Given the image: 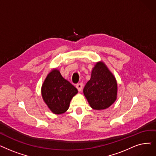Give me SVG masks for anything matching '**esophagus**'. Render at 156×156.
<instances>
[{
    "label": "esophagus",
    "instance_id": "obj_1",
    "mask_svg": "<svg viewBox=\"0 0 156 156\" xmlns=\"http://www.w3.org/2000/svg\"><path fill=\"white\" fill-rule=\"evenodd\" d=\"M76 87L77 88V89L78 90V91H81L82 90V88H83V83H79L76 84Z\"/></svg>",
    "mask_w": 156,
    "mask_h": 156
}]
</instances>
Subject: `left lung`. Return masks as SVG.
Returning a JSON list of instances; mask_svg holds the SVG:
<instances>
[{
	"label": "left lung",
	"mask_w": 156,
	"mask_h": 156,
	"mask_svg": "<svg viewBox=\"0 0 156 156\" xmlns=\"http://www.w3.org/2000/svg\"><path fill=\"white\" fill-rule=\"evenodd\" d=\"M83 94L94 110L106 109L116 100L117 81L103 62H98L93 68L90 80L83 89Z\"/></svg>",
	"instance_id": "obj_1"
}]
</instances>
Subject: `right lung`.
<instances>
[{
    "label": "right lung",
    "instance_id": "1",
    "mask_svg": "<svg viewBox=\"0 0 156 156\" xmlns=\"http://www.w3.org/2000/svg\"><path fill=\"white\" fill-rule=\"evenodd\" d=\"M77 93L76 88L65 80L57 69L53 70L48 74L41 89L43 100L55 114L66 112L71 99Z\"/></svg>",
    "mask_w": 156,
    "mask_h": 156
}]
</instances>
